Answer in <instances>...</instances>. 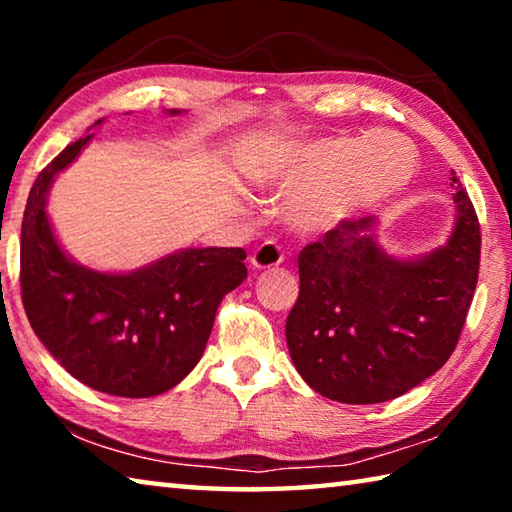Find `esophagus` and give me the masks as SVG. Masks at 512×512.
I'll list each match as a JSON object with an SVG mask.
<instances>
[{
	"instance_id": "1",
	"label": "esophagus",
	"mask_w": 512,
	"mask_h": 512,
	"mask_svg": "<svg viewBox=\"0 0 512 512\" xmlns=\"http://www.w3.org/2000/svg\"><path fill=\"white\" fill-rule=\"evenodd\" d=\"M282 250L280 246L275 244V241H264L262 246H259L253 255H250V266L257 268V271H268V268H275L282 264Z\"/></svg>"
}]
</instances>
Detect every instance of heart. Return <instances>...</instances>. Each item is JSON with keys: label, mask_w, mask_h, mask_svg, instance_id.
<instances>
[{"label": "heart", "mask_w": 512, "mask_h": 512, "mask_svg": "<svg viewBox=\"0 0 512 512\" xmlns=\"http://www.w3.org/2000/svg\"><path fill=\"white\" fill-rule=\"evenodd\" d=\"M418 151L404 135L372 131L359 142L329 135L293 144L259 173V183L288 194L282 216L293 230L325 235L400 192Z\"/></svg>", "instance_id": "obj_1"}]
</instances>
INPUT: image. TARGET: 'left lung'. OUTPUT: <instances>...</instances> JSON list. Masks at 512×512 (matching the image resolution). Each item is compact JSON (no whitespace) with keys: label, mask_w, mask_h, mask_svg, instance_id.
Wrapping results in <instances>:
<instances>
[{"label":"left lung","mask_w":512,"mask_h":512,"mask_svg":"<svg viewBox=\"0 0 512 512\" xmlns=\"http://www.w3.org/2000/svg\"><path fill=\"white\" fill-rule=\"evenodd\" d=\"M449 187L454 225L431 253L391 255L375 216L302 248L287 345L316 393L343 404L388 402L452 357L479 277L481 232L456 173Z\"/></svg>","instance_id":"8db88e82"}]
</instances>
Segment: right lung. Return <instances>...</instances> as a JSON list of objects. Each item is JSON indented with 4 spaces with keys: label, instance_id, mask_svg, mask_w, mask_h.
<instances>
[{
    "label": "right lung",
    "instance_id": "obj_1",
    "mask_svg": "<svg viewBox=\"0 0 512 512\" xmlns=\"http://www.w3.org/2000/svg\"><path fill=\"white\" fill-rule=\"evenodd\" d=\"M164 112L180 117L185 110ZM92 137L69 144L29 192L20 246L24 311L51 357L85 386L153 397L180 384L201 361L216 307L248 277L246 250L180 248L119 273L76 262L56 237L47 196Z\"/></svg>",
    "mask_w": 512,
    "mask_h": 512
}]
</instances>
